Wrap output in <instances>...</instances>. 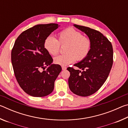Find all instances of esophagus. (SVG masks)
I'll list each match as a JSON object with an SVG mask.
<instances>
[{"instance_id": "esophagus-1", "label": "esophagus", "mask_w": 128, "mask_h": 128, "mask_svg": "<svg viewBox=\"0 0 128 128\" xmlns=\"http://www.w3.org/2000/svg\"><path fill=\"white\" fill-rule=\"evenodd\" d=\"M62 70H66V67L64 66H62Z\"/></svg>"}]
</instances>
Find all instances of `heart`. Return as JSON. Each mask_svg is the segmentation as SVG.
<instances>
[{"label": "heart", "instance_id": "obj_1", "mask_svg": "<svg viewBox=\"0 0 128 128\" xmlns=\"http://www.w3.org/2000/svg\"><path fill=\"white\" fill-rule=\"evenodd\" d=\"M60 45L64 46L66 54L54 58V62L56 64L66 66L76 60H83L89 54L92 42L87 36H83L80 32L69 28L58 34L57 40L52 36H48L44 42V48L49 54L56 55L59 53Z\"/></svg>", "mask_w": 128, "mask_h": 128}]
</instances>
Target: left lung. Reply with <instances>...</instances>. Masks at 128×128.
<instances>
[{"instance_id": "obj_1", "label": "left lung", "mask_w": 128, "mask_h": 128, "mask_svg": "<svg viewBox=\"0 0 128 128\" xmlns=\"http://www.w3.org/2000/svg\"><path fill=\"white\" fill-rule=\"evenodd\" d=\"M73 26L88 36L92 47L85 59L74 64L78 69L67 68L70 72L68 85L74 94L88 96L96 92L107 80L113 64V48L100 32L84 26Z\"/></svg>"}]
</instances>
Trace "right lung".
I'll return each instance as SVG.
<instances>
[{
	"label": "right lung",
	"mask_w": 128,
	"mask_h": 128,
	"mask_svg": "<svg viewBox=\"0 0 128 128\" xmlns=\"http://www.w3.org/2000/svg\"><path fill=\"white\" fill-rule=\"evenodd\" d=\"M59 26L57 24L36 25L23 32L15 41L11 52L14 75L20 87L30 96L51 94L62 71L61 66L52 63L44 48L45 39Z\"/></svg>",
	"instance_id": "obj_1"
}]
</instances>
